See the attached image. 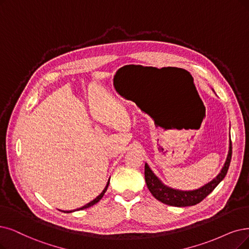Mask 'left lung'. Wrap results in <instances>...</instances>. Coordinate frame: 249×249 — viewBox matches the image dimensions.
I'll return each mask as SVG.
<instances>
[{"label":"left lung","instance_id":"left-lung-1","mask_svg":"<svg viewBox=\"0 0 249 249\" xmlns=\"http://www.w3.org/2000/svg\"><path fill=\"white\" fill-rule=\"evenodd\" d=\"M214 92V91H213ZM232 157V142L230 139V143H229V151L226 158V161L222 167L221 172L218 175L213 178L211 182L201 186L200 188L195 189V190H178V189H174L172 187H168L162 183V181L159 178L148 165L145 163V181L149 191L156 198L157 200L160 202L177 206V207H183V206H191L197 203L201 202L204 198L211 194L213 189L220 184L224 178L227 175L231 162Z\"/></svg>","mask_w":249,"mask_h":249}]
</instances>
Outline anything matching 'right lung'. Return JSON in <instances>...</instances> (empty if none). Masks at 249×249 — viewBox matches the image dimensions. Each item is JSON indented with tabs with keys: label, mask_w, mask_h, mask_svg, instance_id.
<instances>
[{
	"label": "right lung",
	"mask_w": 249,
	"mask_h": 249,
	"mask_svg": "<svg viewBox=\"0 0 249 249\" xmlns=\"http://www.w3.org/2000/svg\"><path fill=\"white\" fill-rule=\"evenodd\" d=\"M109 180H110V178H109ZM109 180H108V182H107V184H106V186H105V188L103 189V191L99 194L95 199H93L92 201H90L89 203H87L86 205H84V206H82V207H79V208H76V210H73V211H61V212H63V213H73V212H76V211H82V210H86V208H88V207H90V206H92V205H94V204H96L97 202H99L100 201V199L101 198L103 197V195L105 194V192H106V190H107V188H108V185H109Z\"/></svg>",
	"instance_id": "obj_1"
}]
</instances>
